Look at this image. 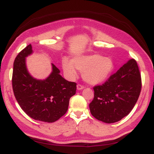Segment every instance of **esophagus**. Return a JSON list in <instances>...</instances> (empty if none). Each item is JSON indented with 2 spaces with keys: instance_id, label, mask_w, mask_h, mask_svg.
Segmentation results:
<instances>
[{
  "instance_id": "1",
  "label": "esophagus",
  "mask_w": 154,
  "mask_h": 154,
  "mask_svg": "<svg viewBox=\"0 0 154 154\" xmlns=\"http://www.w3.org/2000/svg\"><path fill=\"white\" fill-rule=\"evenodd\" d=\"M77 89L78 90V91H81V90L84 89V86L82 85L78 84V85H77Z\"/></svg>"
}]
</instances>
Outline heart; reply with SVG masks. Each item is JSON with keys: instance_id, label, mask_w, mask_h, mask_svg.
<instances>
[{"instance_id": "heart-1", "label": "heart", "mask_w": 154, "mask_h": 154, "mask_svg": "<svg viewBox=\"0 0 154 154\" xmlns=\"http://www.w3.org/2000/svg\"><path fill=\"white\" fill-rule=\"evenodd\" d=\"M62 68L67 77L73 79L77 69L82 72V77L89 84L96 85L106 81L114 70V62L109 57L99 54L79 56L69 60H62Z\"/></svg>"}]
</instances>
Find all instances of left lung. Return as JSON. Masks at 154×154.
Segmentation results:
<instances>
[{"mask_svg": "<svg viewBox=\"0 0 154 154\" xmlns=\"http://www.w3.org/2000/svg\"><path fill=\"white\" fill-rule=\"evenodd\" d=\"M141 77L135 59L123 65L101 85L95 86L90 103L91 114L105 123H114L128 115L141 91Z\"/></svg>", "mask_w": 154, "mask_h": 154, "instance_id": "left-lung-1", "label": "left lung"}]
</instances>
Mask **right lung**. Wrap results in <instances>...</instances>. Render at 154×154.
<instances>
[{
    "instance_id": "right-lung-1",
    "label": "right lung",
    "mask_w": 154,
    "mask_h": 154,
    "mask_svg": "<svg viewBox=\"0 0 154 154\" xmlns=\"http://www.w3.org/2000/svg\"><path fill=\"white\" fill-rule=\"evenodd\" d=\"M32 53L30 44L14 60L12 75L14 96L22 110L31 118L54 122L66 114L70 98L76 93L77 84L63 78L53 63L48 77L44 79L34 78L26 65V58Z\"/></svg>"
}]
</instances>
